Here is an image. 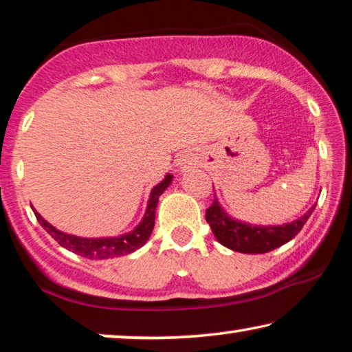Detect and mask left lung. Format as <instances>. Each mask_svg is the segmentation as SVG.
Returning a JSON list of instances; mask_svg holds the SVG:
<instances>
[{"label":"left lung","mask_w":352,"mask_h":352,"mask_svg":"<svg viewBox=\"0 0 352 352\" xmlns=\"http://www.w3.org/2000/svg\"><path fill=\"white\" fill-rule=\"evenodd\" d=\"M314 208L316 206L297 221L284 223V226H251V223H243L228 217L226 211L219 206L217 200H214L212 205L206 210V222L210 223L217 241L232 251L263 254L283 246L297 235L311 216Z\"/></svg>","instance_id":"8db88e82"}]
</instances>
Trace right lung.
I'll use <instances>...</instances> for the list:
<instances>
[{
    "label": "right lung",
    "mask_w": 352,
    "mask_h": 352,
    "mask_svg": "<svg viewBox=\"0 0 352 352\" xmlns=\"http://www.w3.org/2000/svg\"><path fill=\"white\" fill-rule=\"evenodd\" d=\"M171 179L173 176L166 175L165 179L162 181L159 186L152 188L149 203H147V210L141 223L135 228L133 232L126 233V235H122V236L80 238V236L68 235V233L60 232L55 227L50 226L44 217H41V214L34 210V208H33V212L34 216H36L38 222L43 226L44 230L47 232L49 235L60 244V246H63L71 252L78 254V256L91 258V261H101V258L126 256V254H131L133 251H136V249H140L142 244H146L147 239H149L152 230H154L155 210H157V203H159V197L165 192V188L170 186Z\"/></svg>",
    "instance_id": "1"
}]
</instances>
